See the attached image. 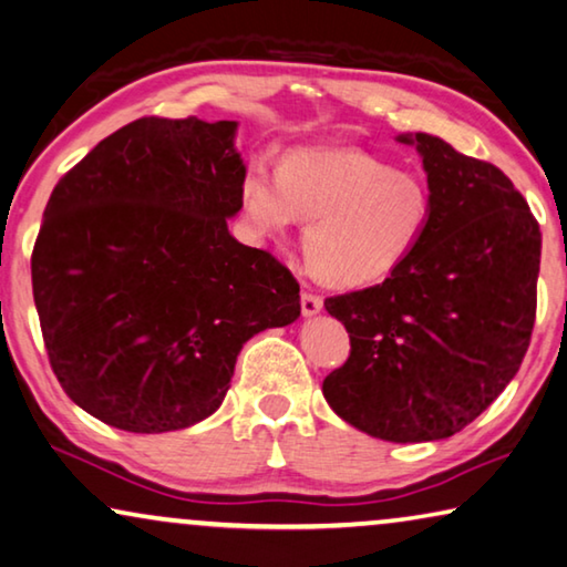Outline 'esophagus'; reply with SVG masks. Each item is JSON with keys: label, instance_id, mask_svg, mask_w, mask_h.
Wrapping results in <instances>:
<instances>
[{"label": "esophagus", "instance_id": "1", "mask_svg": "<svg viewBox=\"0 0 567 567\" xmlns=\"http://www.w3.org/2000/svg\"><path fill=\"white\" fill-rule=\"evenodd\" d=\"M300 308H302V316L310 318V316H318L322 310V298L316 292H302L300 295Z\"/></svg>", "mask_w": 567, "mask_h": 567}]
</instances>
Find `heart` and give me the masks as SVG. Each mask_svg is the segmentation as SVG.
Masks as SVG:
<instances>
[{
  "mask_svg": "<svg viewBox=\"0 0 567 567\" xmlns=\"http://www.w3.org/2000/svg\"><path fill=\"white\" fill-rule=\"evenodd\" d=\"M241 212L259 237L308 221L302 251L336 287L379 285L409 262L434 217V194L416 171L358 148L292 151L280 174L251 164L239 186Z\"/></svg>",
  "mask_w": 567,
  "mask_h": 567,
  "instance_id": "1",
  "label": "heart"
}]
</instances>
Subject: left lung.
Wrapping results in <instances>:
<instances>
[{
  "label": "left lung",
  "mask_w": 567,
  "mask_h": 567,
  "mask_svg": "<svg viewBox=\"0 0 567 567\" xmlns=\"http://www.w3.org/2000/svg\"><path fill=\"white\" fill-rule=\"evenodd\" d=\"M434 217L381 285L326 298L350 336L322 396L385 442H434L472 424L515 379L537 310L540 224L487 161L416 133Z\"/></svg>",
  "instance_id": "left-lung-1"
}]
</instances>
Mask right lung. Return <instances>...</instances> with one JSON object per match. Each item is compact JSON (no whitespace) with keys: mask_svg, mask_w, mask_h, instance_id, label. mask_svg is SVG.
<instances>
[{"mask_svg":"<svg viewBox=\"0 0 567 567\" xmlns=\"http://www.w3.org/2000/svg\"><path fill=\"white\" fill-rule=\"evenodd\" d=\"M235 121L138 118L52 188L32 295L62 391L103 424L161 434L219 409L241 346L300 316L280 259L245 247Z\"/></svg>","mask_w":567,"mask_h":567,"instance_id":"obj_1","label":"right lung"}]
</instances>
